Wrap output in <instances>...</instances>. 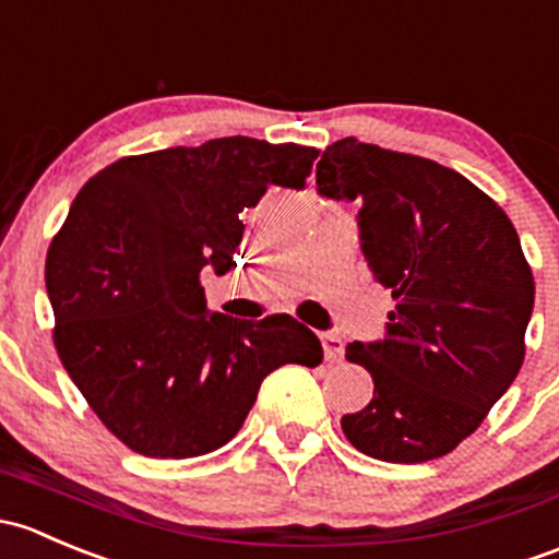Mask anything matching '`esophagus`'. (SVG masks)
<instances>
[{
  "mask_svg": "<svg viewBox=\"0 0 559 559\" xmlns=\"http://www.w3.org/2000/svg\"><path fill=\"white\" fill-rule=\"evenodd\" d=\"M320 342H322V349H325L328 364H338V360H342V355H344L342 336H338V333H333V331H325V333H320Z\"/></svg>",
  "mask_w": 559,
  "mask_h": 559,
  "instance_id": "esophagus-1",
  "label": "esophagus"
}]
</instances>
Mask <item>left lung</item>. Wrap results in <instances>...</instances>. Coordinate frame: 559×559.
<instances>
[{
	"label": "left lung",
	"mask_w": 559,
	"mask_h": 559,
	"mask_svg": "<svg viewBox=\"0 0 559 559\" xmlns=\"http://www.w3.org/2000/svg\"><path fill=\"white\" fill-rule=\"evenodd\" d=\"M318 191L364 201L360 247L395 301L382 342L347 344L349 364L371 373L373 399L344 414V436L384 463L444 457L525 360L536 282L516 228L454 169L355 136L325 147Z\"/></svg>",
	"instance_id": "1"
}]
</instances>
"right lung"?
<instances>
[{"label":"right lung","instance_id":"obj_1","mask_svg":"<svg viewBox=\"0 0 559 559\" xmlns=\"http://www.w3.org/2000/svg\"><path fill=\"white\" fill-rule=\"evenodd\" d=\"M318 153L223 136L126 155L74 195L45 258L53 344L129 450L175 460L217 450L274 368L322 364L307 325L210 312L199 280L204 266H237L241 212L269 188L301 191Z\"/></svg>","mask_w":559,"mask_h":559}]
</instances>
